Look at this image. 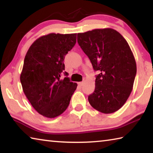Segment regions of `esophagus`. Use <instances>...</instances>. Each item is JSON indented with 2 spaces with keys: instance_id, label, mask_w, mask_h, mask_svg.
Wrapping results in <instances>:
<instances>
[{
  "instance_id": "esophagus-1",
  "label": "esophagus",
  "mask_w": 153,
  "mask_h": 153,
  "mask_svg": "<svg viewBox=\"0 0 153 153\" xmlns=\"http://www.w3.org/2000/svg\"><path fill=\"white\" fill-rule=\"evenodd\" d=\"M77 84H78V85H79V86H82L83 85H84V82H78V83H77Z\"/></svg>"
}]
</instances>
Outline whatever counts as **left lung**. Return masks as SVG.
<instances>
[{
	"label": "left lung",
	"instance_id": "left-lung-1",
	"mask_svg": "<svg viewBox=\"0 0 153 153\" xmlns=\"http://www.w3.org/2000/svg\"><path fill=\"white\" fill-rule=\"evenodd\" d=\"M77 42L88 56L96 76L90 105L100 112L113 113L123 107L130 95L136 75V63L125 38L111 28L77 33Z\"/></svg>",
	"mask_w": 153,
	"mask_h": 153
}]
</instances>
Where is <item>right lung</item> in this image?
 <instances>
[{
    "label": "right lung",
    "instance_id": "1",
    "mask_svg": "<svg viewBox=\"0 0 153 153\" xmlns=\"http://www.w3.org/2000/svg\"><path fill=\"white\" fill-rule=\"evenodd\" d=\"M76 35L42 36L25 55L20 76L23 91L34 109L45 117L55 118L63 113L77 88V84L69 77L60 79L65 70V56L76 45Z\"/></svg>",
    "mask_w": 153,
    "mask_h": 153
}]
</instances>
